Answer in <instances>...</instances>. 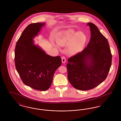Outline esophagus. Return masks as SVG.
Masks as SVG:
<instances>
[{
	"mask_svg": "<svg viewBox=\"0 0 121 121\" xmlns=\"http://www.w3.org/2000/svg\"><path fill=\"white\" fill-rule=\"evenodd\" d=\"M62 63H65L66 62V59L65 57L63 56L62 57Z\"/></svg>",
	"mask_w": 121,
	"mask_h": 121,
	"instance_id": "obj_1",
	"label": "esophagus"
}]
</instances>
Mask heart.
<instances>
[{"label": "heart", "instance_id": "b5f03b06", "mask_svg": "<svg viewBox=\"0 0 121 121\" xmlns=\"http://www.w3.org/2000/svg\"><path fill=\"white\" fill-rule=\"evenodd\" d=\"M86 41V36L84 34L69 29L59 33L57 42L60 46H69V53L74 55L82 50ZM55 46L59 48L58 44Z\"/></svg>", "mask_w": 121, "mask_h": 121}]
</instances>
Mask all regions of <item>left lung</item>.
Returning a JSON list of instances; mask_svg holds the SVG:
<instances>
[{
    "mask_svg": "<svg viewBox=\"0 0 121 121\" xmlns=\"http://www.w3.org/2000/svg\"><path fill=\"white\" fill-rule=\"evenodd\" d=\"M90 40L82 52L68 59V79L76 89L88 90L103 82L107 77L112 56L107 39L93 23H88Z\"/></svg>",
    "mask_w": 121,
    "mask_h": 121,
    "instance_id": "8db88e82",
    "label": "left lung"
}]
</instances>
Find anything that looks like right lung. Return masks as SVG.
Here are the masks:
<instances>
[{
    "instance_id": "obj_1",
    "label": "right lung",
    "mask_w": 121,
    "mask_h": 121,
    "mask_svg": "<svg viewBox=\"0 0 121 121\" xmlns=\"http://www.w3.org/2000/svg\"><path fill=\"white\" fill-rule=\"evenodd\" d=\"M44 22L31 23L24 30L15 49L16 69L24 84L37 90L46 91L52 84L55 71L62 64L60 57H52L35 43Z\"/></svg>"
}]
</instances>
